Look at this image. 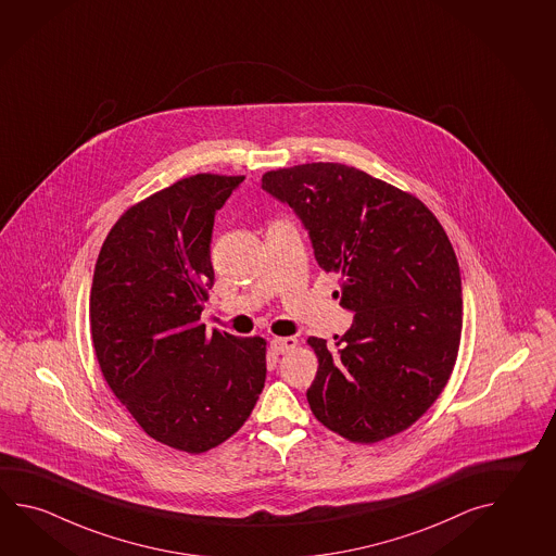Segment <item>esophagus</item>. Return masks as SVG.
<instances>
[{"mask_svg": "<svg viewBox=\"0 0 556 556\" xmlns=\"http://www.w3.org/2000/svg\"><path fill=\"white\" fill-rule=\"evenodd\" d=\"M296 346V339L293 337H285V339H273L269 342V349L275 354H285V352L293 351Z\"/></svg>", "mask_w": 556, "mask_h": 556, "instance_id": "esophagus-1", "label": "esophagus"}]
</instances>
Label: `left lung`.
Returning a JSON list of instances; mask_svg holds the SVG:
<instances>
[{
  "instance_id": "obj_1",
  "label": "left lung",
  "mask_w": 556,
  "mask_h": 556,
  "mask_svg": "<svg viewBox=\"0 0 556 556\" xmlns=\"http://www.w3.org/2000/svg\"><path fill=\"white\" fill-rule=\"evenodd\" d=\"M261 188L293 207L354 313L334 346L308 339L315 418L358 443L408 430L442 394L462 339V275L442 224L416 195L337 162L267 172Z\"/></svg>"
}]
</instances>
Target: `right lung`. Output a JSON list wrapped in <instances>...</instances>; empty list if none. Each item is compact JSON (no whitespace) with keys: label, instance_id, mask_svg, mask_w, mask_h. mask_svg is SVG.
Wrapping results in <instances>:
<instances>
[{"label":"right lung","instance_id":"1","mask_svg":"<svg viewBox=\"0 0 556 556\" xmlns=\"http://www.w3.org/2000/svg\"><path fill=\"white\" fill-rule=\"evenodd\" d=\"M243 176L195 174L126 210L102 243L91 334L106 384L156 442L216 447L250 418L265 384V339L200 323L214 285L216 212Z\"/></svg>","mask_w":556,"mask_h":556}]
</instances>
